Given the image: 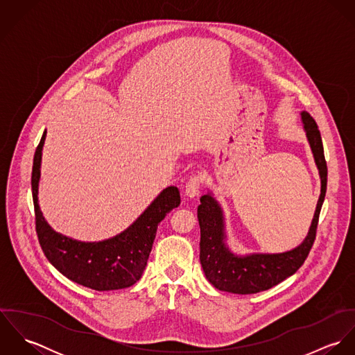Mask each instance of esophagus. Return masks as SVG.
Segmentation results:
<instances>
[{
  "label": "esophagus",
  "mask_w": 355,
  "mask_h": 355,
  "mask_svg": "<svg viewBox=\"0 0 355 355\" xmlns=\"http://www.w3.org/2000/svg\"><path fill=\"white\" fill-rule=\"evenodd\" d=\"M202 187V178L200 175H194L186 184V197L187 198H196L200 196Z\"/></svg>",
  "instance_id": "1"
}]
</instances>
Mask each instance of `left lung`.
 <instances>
[{
    "label": "left lung",
    "instance_id": "1",
    "mask_svg": "<svg viewBox=\"0 0 355 355\" xmlns=\"http://www.w3.org/2000/svg\"><path fill=\"white\" fill-rule=\"evenodd\" d=\"M307 142L321 179V193L304 242L284 253H252L238 255L227 245L224 213L218 201L209 191L201 197L198 221L201 228L200 259L206 279L220 291L232 294H255L265 291L294 275L304 262L315 239L320 210L327 193V162L318 127L314 119L301 112Z\"/></svg>",
    "mask_w": 355,
    "mask_h": 355
}]
</instances>
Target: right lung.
Instances as JSON below:
<instances>
[{
    "instance_id": "obj_1",
    "label": "right lung",
    "mask_w": 355,
    "mask_h": 355,
    "mask_svg": "<svg viewBox=\"0 0 355 355\" xmlns=\"http://www.w3.org/2000/svg\"><path fill=\"white\" fill-rule=\"evenodd\" d=\"M44 132L33 162V200L40 245L51 265L69 280L96 291H112L135 284L148 263L157 227L166 213L180 205L178 187L164 189L145 211L123 232L100 242H82L55 232L38 203Z\"/></svg>"
}]
</instances>
